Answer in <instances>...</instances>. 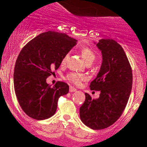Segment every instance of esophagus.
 I'll use <instances>...</instances> for the list:
<instances>
[{
  "label": "esophagus",
  "instance_id": "34e87169",
  "mask_svg": "<svg viewBox=\"0 0 147 147\" xmlns=\"http://www.w3.org/2000/svg\"><path fill=\"white\" fill-rule=\"evenodd\" d=\"M69 91H70V92H75V91H77V89L75 88L74 87L70 86V90H69Z\"/></svg>",
  "mask_w": 147,
  "mask_h": 147
}]
</instances>
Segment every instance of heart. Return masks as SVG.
<instances>
[{
  "label": "heart",
  "mask_w": 147,
  "mask_h": 147,
  "mask_svg": "<svg viewBox=\"0 0 147 147\" xmlns=\"http://www.w3.org/2000/svg\"><path fill=\"white\" fill-rule=\"evenodd\" d=\"M81 54L86 63H92L95 59V55L92 50L90 48L84 47V48L81 49ZM69 57L68 54L65 55L62 59V64H65L66 63ZM85 79V76L82 75V74L77 73V72H71L67 76V79L71 83L75 84V85H79L82 82V80Z\"/></svg>",
  "instance_id": "heart-1"
}]
</instances>
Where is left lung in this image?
I'll return each mask as SVG.
<instances>
[{
  "instance_id": "1",
  "label": "left lung",
  "mask_w": 147,
  "mask_h": 147,
  "mask_svg": "<svg viewBox=\"0 0 147 147\" xmlns=\"http://www.w3.org/2000/svg\"><path fill=\"white\" fill-rule=\"evenodd\" d=\"M94 43L102 52V62L90 90L99 91V98L85 93L79 109L82 122L94 130L109 127L119 119L125 109L132 89L133 75L125 52L113 39H100Z\"/></svg>"
}]
</instances>
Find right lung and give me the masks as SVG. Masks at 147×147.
<instances>
[{
    "label": "right lung",
    "mask_w": 147,
    "mask_h": 147,
    "mask_svg": "<svg viewBox=\"0 0 147 147\" xmlns=\"http://www.w3.org/2000/svg\"><path fill=\"white\" fill-rule=\"evenodd\" d=\"M77 41L64 33L48 31L38 34L20 52L14 67V90L29 117L37 120L52 117L59 98L68 94V84L59 82L52 87L46 79L59 68Z\"/></svg>",
    "instance_id": "right-lung-1"
}]
</instances>
